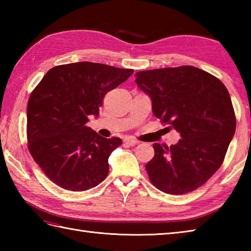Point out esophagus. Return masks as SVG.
<instances>
[{"instance_id":"34e87169","label":"esophagus","mask_w":251,"mask_h":251,"mask_svg":"<svg viewBox=\"0 0 251 251\" xmlns=\"http://www.w3.org/2000/svg\"><path fill=\"white\" fill-rule=\"evenodd\" d=\"M124 143H125V145H127V146H135V145H137L138 141L135 140V139H132V138L126 137L125 139H124Z\"/></svg>"}]
</instances>
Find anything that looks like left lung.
I'll list each match as a JSON object with an SVG mask.
<instances>
[{
    "instance_id": "left-lung-1",
    "label": "left lung",
    "mask_w": 251,
    "mask_h": 251,
    "mask_svg": "<svg viewBox=\"0 0 251 251\" xmlns=\"http://www.w3.org/2000/svg\"><path fill=\"white\" fill-rule=\"evenodd\" d=\"M136 84L151 98L153 114L181 137L170 147L153 145L154 157L146 165L151 182L174 195L200 188L220 168L235 134L226 87L191 66L137 72Z\"/></svg>"
}]
</instances>
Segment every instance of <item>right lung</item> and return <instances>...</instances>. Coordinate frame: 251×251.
Instances as JSON below:
<instances>
[{"label":"right lung","mask_w":251,"mask_h":251,"mask_svg":"<svg viewBox=\"0 0 251 251\" xmlns=\"http://www.w3.org/2000/svg\"><path fill=\"white\" fill-rule=\"evenodd\" d=\"M132 73L102 63H69L50 69L32 92L26 106L29 151L60 188L82 192L106 178L109 156L122 140L101 137L86 123L89 115H99L104 96Z\"/></svg>","instance_id":"add662e5"}]
</instances>
